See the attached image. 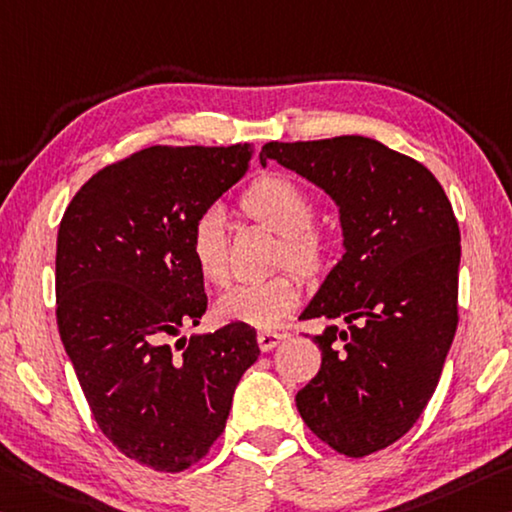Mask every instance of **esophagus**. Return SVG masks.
<instances>
[{"instance_id":"esophagus-1","label":"esophagus","mask_w":512,"mask_h":512,"mask_svg":"<svg viewBox=\"0 0 512 512\" xmlns=\"http://www.w3.org/2000/svg\"><path fill=\"white\" fill-rule=\"evenodd\" d=\"M282 339H285V335H282V332H271V330H264V332H259L257 335V344H259V348H262V351L266 353V351H273L275 346H278Z\"/></svg>"}]
</instances>
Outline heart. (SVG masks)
<instances>
[{
  "label": "heart",
  "instance_id": "heart-1",
  "mask_svg": "<svg viewBox=\"0 0 512 512\" xmlns=\"http://www.w3.org/2000/svg\"><path fill=\"white\" fill-rule=\"evenodd\" d=\"M243 209L285 237L282 259L305 275H316L328 266L330 248L323 234L312 230L314 202L303 186L287 175H266L250 186L243 196ZM191 257L200 275L214 285L227 280L225 216L221 209H209L191 230ZM300 278L280 273L266 280L237 285L218 298L216 314L221 321L271 330L296 310L300 300Z\"/></svg>",
  "mask_w": 512,
  "mask_h": 512
}]
</instances>
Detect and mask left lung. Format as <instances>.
Listing matches in <instances>:
<instances>
[{
	"instance_id": "obj_1",
	"label": "left lung",
	"mask_w": 512,
	"mask_h": 512,
	"mask_svg": "<svg viewBox=\"0 0 512 512\" xmlns=\"http://www.w3.org/2000/svg\"><path fill=\"white\" fill-rule=\"evenodd\" d=\"M269 159L328 193L344 239L300 314L330 323L296 408L335 451L369 456L410 431L440 380L458 328V221L431 170L364 136L271 141Z\"/></svg>"
}]
</instances>
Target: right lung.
I'll return each mask as SVG.
<instances>
[{
    "label": "right lung",
    "instance_id": "right-lung-1",
    "mask_svg": "<svg viewBox=\"0 0 512 512\" xmlns=\"http://www.w3.org/2000/svg\"><path fill=\"white\" fill-rule=\"evenodd\" d=\"M253 152L152 145L95 173L59 225L61 342L102 433L157 472L205 456L259 355L255 328L237 321L173 346L207 310L193 225L246 175Z\"/></svg>",
    "mask_w": 512,
    "mask_h": 512
}]
</instances>
